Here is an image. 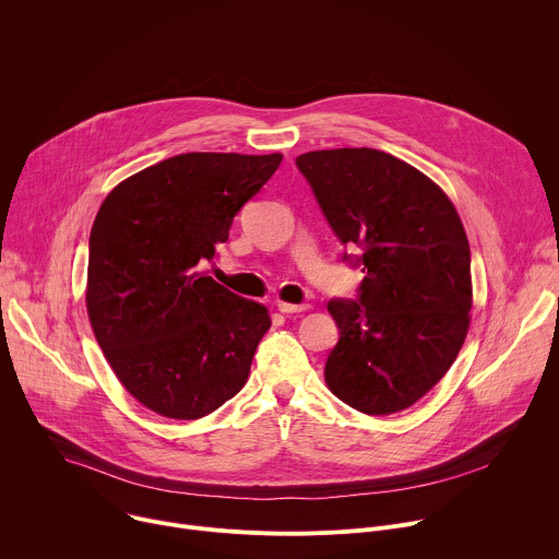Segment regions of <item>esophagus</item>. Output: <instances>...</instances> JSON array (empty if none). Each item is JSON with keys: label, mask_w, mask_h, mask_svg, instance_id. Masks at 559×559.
Masks as SVG:
<instances>
[{"label": "esophagus", "mask_w": 559, "mask_h": 559, "mask_svg": "<svg viewBox=\"0 0 559 559\" xmlns=\"http://www.w3.org/2000/svg\"><path fill=\"white\" fill-rule=\"evenodd\" d=\"M281 313H300V311H307L309 305L307 302H300V305H292V302H278L276 305Z\"/></svg>", "instance_id": "34e87169"}]
</instances>
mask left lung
I'll list each match as a JSON object with an SVG mask.
<instances>
[{"instance_id":"left-lung-1","label":"left lung","mask_w":559,"mask_h":559,"mask_svg":"<svg viewBox=\"0 0 559 559\" xmlns=\"http://www.w3.org/2000/svg\"><path fill=\"white\" fill-rule=\"evenodd\" d=\"M338 241L365 278L328 309L341 338L325 382L369 416L403 412L453 365L471 311V250L449 197L420 170L373 147L296 158Z\"/></svg>"}]
</instances>
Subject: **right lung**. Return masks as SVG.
Listing matches in <instances>:
<instances>
[{
	"mask_svg": "<svg viewBox=\"0 0 559 559\" xmlns=\"http://www.w3.org/2000/svg\"><path fill=\"white\" fill-rule=\"evenodd\" d=\"M283 154L188 152L121 181L91 229L86 307L112 371L150 412L197 420L243 389L272 321L201 272Z\"/></svg>",
	"mask_w": 559,
	"mask_h": 559,
	"instance_id": "1",
	"label": "right lung"
}]
</instances>
